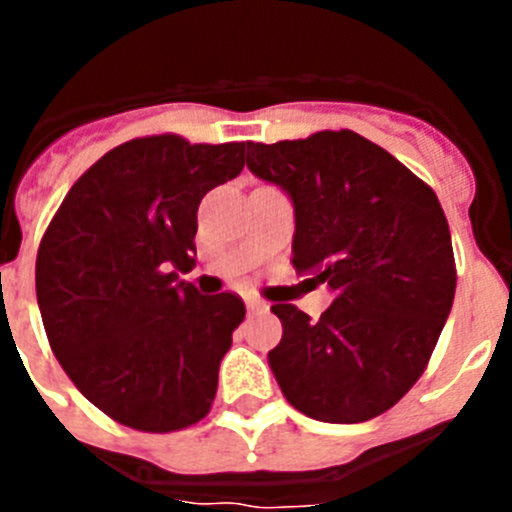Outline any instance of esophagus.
I'll return each mask as SVG.
<instances>
[{
  "mask_svg": "<svg viewBox=\"0 0 512 512\" xmlns=\"http://www.w3.org/2000/svg\"><path fill=\"white\" fill-rule=\"evenodd\" d=\"M246 307L251 312H259V315H264V312H269V302L259 300V297H246Z\"/></svg>",
  "mask_w": 512,
  "mask_h": 512,
  "instance_id": "1",
  "label": "esophagus"
}]
</instances>
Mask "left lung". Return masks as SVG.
<instances>
[{
  "instance_id": "obj_1",
  "label": "left lung",
  "mask_w": 512,
  "mask_h": 512,
  "mask_svg": "<svg viewBox=\"0 0 512 512\" xmlns=\"http://www.w3.org/2000/svg\"><path fill=\"white\" fill-rule=\"evenodd\" d=\"M246 164L295 205L292 266L336 295L318 320L289 302L271 307L282 320L271 372L307 418H377L425 372L454 305L436 192L354 130L248 143Z\"/></svg>"
}]
</instances>
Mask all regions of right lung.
Returning <instances> with one entry per match:
<instances>
[{"label":"right lung","instance_id":"right-lung-1","mask_svg":"<svg viewBox=\"0 0 512 512\" xmlns=\"http://www.w3.org/2000/svg\"><path fill=\"white\" fill-rule=\"evenodd\" d=\"M246 143L135 138L79 176L45 228L35 292L45 336L76 390L117 423L171 433L205 418L246 318L233 292L200 295L197 207L243 171Z\"/></svg>","mask_w":512,"mask_h":512}]
</instances>
